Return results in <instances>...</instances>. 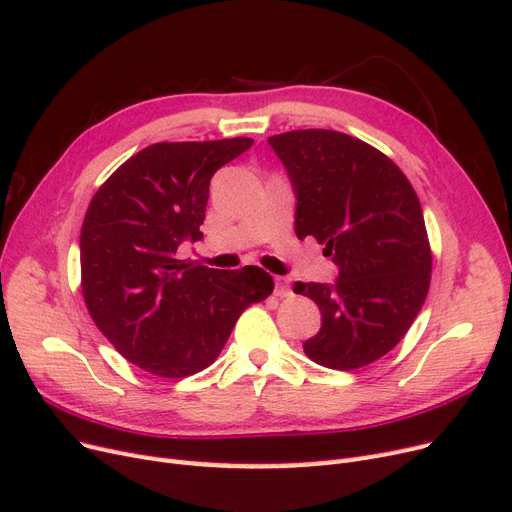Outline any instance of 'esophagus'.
<instances>
[{"label": "esophagus", "mask_w": 512, "mask_h": 512, "mask_svg": "<svg viewBox=\"0 0 512 512\" xmlns=\"http://www.w3.org/2000/svg\"><path fill=\"white\" fill-rule=\"evenodd\" d=\"M290 294H292V290H290L288 280H284V277H277V280H275V297L286 299V297H290Z\"/></svg>", "instance_id": "1"}]
</instances>
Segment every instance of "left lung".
Segmentation results:
<instances>
[{
  "instance_id": "1",
  "label": "left lung",
  "mask_w": 512,
  "mask_h": 512,
  "mask_svg": "<svg viewBox=\"0 0 512 512\" xmlns=\"http://www.w3.org/2000/svg\"><path fill=\"white\" fill-rule=\"evenodd\" d=\"M290 177L299 239L324 243L335 284L294 282L322 316L303 344L314 363L350 371L393 350L421 312L431 280L423 209L406 175L371 145L335 130L269 138Z\"/></svg>"
}]
</instances>
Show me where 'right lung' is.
<instances>
[{"instance_id":"add662e5","label":"right lung","mask_w":512,"mask_h":512,"mask_svg":"<svg viewBox=\"0 0 512 512\" xmlns=\"http://www.w3.org/2000/svg\"><path fill=\"white\" fill-rule=\"evenodd\" d=\"M252 143L149 145L91 198L81 228L83 297L108 342L149 374L203 371L243 309L273 292V277L260 267L220 271L177 258L181 243L203 239L215 170Z\"/></svg>"}]
</instances>
